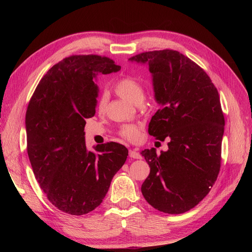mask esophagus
<instances>
[{
	"instance_id": "esophagus-1",
	"label": "esophagus",
	"mask_w": 252,
	"mask_h": 252,
	"mask_svg": "<svg viewBox=\"0 0 252 252\" xmlns=\"http://www.w3.org/2000/svg\"><path fill=\"white\" fill-rule=\"evenodd\" d=\"M129 157L130 158H139V159H141L143 157L139 154L138 151H135V150H129Z\"/></svg>"
}]
</instances>
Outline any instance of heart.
<instances>
[{
	"label": "heart",
	"mask_w": 252,
	"mask_h": 252,
	"mask_svg": "<svg viewBox=\"0 0 252 252\" xmlns=\"http://www.w3.org/2000/svg\"><path fill=\"white\" fill-rule=\"evenodd\" d=\"M113 89L116 93L126 98V100L130 101L134 104H140L145 95V90L143 84L134 77H124L116 82L113 86ZM108 97L106 94H102L97 98L96 102V110L98 112H104L107 106ZM120 135L123 136L124 139L128 141H136L140 136V129L134 125H124L120 129Z\"/></svg>",
	"instance_id": "b5f03b06"
}]
</instances>
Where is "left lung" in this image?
I'll return each mask as SVG.
<instances>
[{
  "label": "left lung",
  "instance_id": "1",
  "mask_svg": "<svg viewBox=\"0 0 252 252\" xmlns=\"http://www.w3.org/2000/svg\"><path fill=\"white\" fill-rule=\"evenodd\" d=\"M147 63L161 105L148 126L150 135L169 139L168 150L142 156L150 173L141 187L152 207L184 213L208 194L220 167L225 119L218 89L208 74L177 50L143 52L129 59Z\"/></svg>",
  "mask_w": 252,
  "mask_h": 252
}]
</instances>
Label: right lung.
<instances>
[{
	"label": "right lung",
	"mask_w": 252,
	"mask_h": 252,
	"mask_svg": "<svg viewBox=\"0 0 252 252\" xmlns=\"http://www.w3.org/2000/svg\"><path fill=\"white\" fill-rule=\"evenodd\" d=\"M120 69L107 57L70 56L50 68L29 101V161L49 202L68 215L95 209L126 162L124 145L110 142L88 151L84 136L85 120L95 113L97 75Z\"/></svg>",
	"instance_id": "add662e5"
}]
</instances>
